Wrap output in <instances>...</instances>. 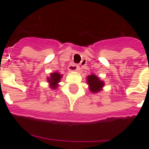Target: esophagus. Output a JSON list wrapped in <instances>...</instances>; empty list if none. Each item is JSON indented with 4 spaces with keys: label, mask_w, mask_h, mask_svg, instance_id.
I'll return each instance as SVG.
<instances>
[{
    "label": "esophagus",
    "mask_w": 149,
    "mask_h": 149,
    "mask_svg": "<svg viewBox=\"0 0 149 149\" xmlns=\"http://www.w3.org/2000/svg\"><path fill=\"white\" fill-rule=\"evenodd\" d=\"M80 66L75 64H73V65H71L69 66V70L70 71H79L80 70Z\"/></svg>",
    "instance_id": "34e87169"
}]
</instances>
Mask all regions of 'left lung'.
<instances>
[{
    "label": "left lung",
    "instance_id": "obj_1",
    "mask_svg": "<svg viewBox=\"0 0 149 149\" xmlns=\"http://www.w3.org/2000/svg\"><path fill=\"white\" fill-rule=\"evenodd\" d=\"M87 84H89V90L93 93H98L101 91L102 88L104 86V83L103 81H101L99 77L95 74H91L87 77Z\"/></svg>",
    "mask_w": 149,
    "mask_h": 149
}]
</instances>
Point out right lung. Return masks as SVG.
Masks as SVG:
<instances>
[{
    "instance_id": "obj_1",
    "label": "right lung",
    "mask_w": 149,
    "mask_h": 149,
    "mask_svg": "<svg viewBox=\"0 0 149 149\" xmlns=\"http://www.w3.org/2000/svg\"><path fill=\"white\" fill-rule=\"evenodd\" d=\"M62 78V75L58 72H54V73H51V76L50 77H48V82L50 84V87L51 89H55L57 87V84L60 82V80Z\"/></svg>"
}]
</instances>
